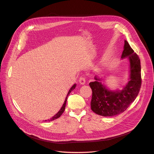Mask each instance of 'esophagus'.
<instances>
[{
	"label": "esophagus",
	"instance_id": "esophagus-1",
	"mask_svg": "<svg viewBox=\"0 0 154 154\" xmlns=\"http://www.w3.org/2000/svg\"><path fill=\"white\" fill-rule=\"evenodd\" d=\"M79 81L80 84H85V79L84 78V77H82L81 76L79 79Z\"/></svg>",
	"mask_w": 154,
	"mask_h": 154
}]
</instances>
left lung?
Instances as JSON below:
<instances>
[{
    "instance_id": "obj_1",
    "label": "left lung",
    "mask_w": 154,
    "mask_h": 154,
    "mask_svg": "<svg viewBox=\"0 0 154 154\" xmlns=\"http://www.w3.org/2000/svg\"><path fill=\"white\" fill-rule=\"evenodd\" d=\"M128 57L130 63V80L121 91H111L106 88L95 77L96 81L89 84L92 90L91 109L103 116H112L124 112L135 100L140 89L141 67L138 55L134 52L127 41H125L122 58Z\"/></svg>"
}]
</instances>
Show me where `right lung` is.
Here are the masks:
<instances>
[{
    "label": "right lung",
    "instance_id": "add662e5",
    "mask_svg": "<svg viewBox=\"0 0 154 154\" xmlns=\"http://www.w3.org/2000/svg\"><path fill=\"white\" fill-rule=\"evenodd\" d=\"M75 84H74L72 87H71V88L70 89V90L69 91V92H68V94H67V97H66V100H65V101H64V105H63V107L60 108V109L59 111V112H57V113L56 114V115H55L53 117H52V118H51V119H48V121H53V120H54V119H57L58 118H59L60 116H61V115H62L63 113V112L64 111V110H65V108H66V101H67V97H68V96H69V95L70 94V93L71 92V91L73 89H74L75 88Z\"/></svg>",
    "mask_w": 154,
    "mask_h": 154
}]
</instances>
